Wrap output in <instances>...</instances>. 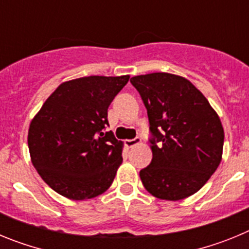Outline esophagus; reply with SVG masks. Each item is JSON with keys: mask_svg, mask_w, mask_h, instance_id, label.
Here are the masks:
<instances>
[{"mask_svg": "<svg viewBox=\"0 0 249 249\" xmlns=\"http://www.w3.org/2000/svg\"><path fill=\"white\" fill-rule=\"evenodd\" d=\"M141 143V138L136 137L133 138V140H126L124 141V144H126L127 148H132V147H135L136 144Z\"/></svg>", "mask_w": 249, "mask_h": 249, "instance_id": "34e87169", "label": "esophagus"}]
</instances>
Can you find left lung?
Listing matches in <instances>:
<instances>
[{
	"mask_svg": "<svg viewBox=\"0 0 249 249\" xmlns=\"http://www.w3.org/2000/svg\"><path fill=\"white\" fill-rule=\"evenodd\" d=\"M147 108L152 160L141 169L144 188L179 201L198 192L222 160L224 131L218 113L192 82L167 72L131 78Z\"/></svg>",
	"mask_w": 249,
	"mask_h": 249,
	"instance_id": "1",
	"label": "left lung"
}]
</instances>
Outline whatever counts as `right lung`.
I'll return each instance as SVG.
<instances>
[{"label": "right lung", "mask_w": 249, "mask_h": 249, "mask_svg": "<svg viewBox=\"0 0 249 249\" xmlns=\"http://www.w3.org/2000/svg\"><path fill=\"white\" fill-rule=\"evenodd\" d=\"M129 76H89L61 83L28 128L31 162L43 181L73 201L108 190L122 163L123 142L108 126L107 109Z\"/></svg>", "instance_id": "obj_1"}]
</instances>
